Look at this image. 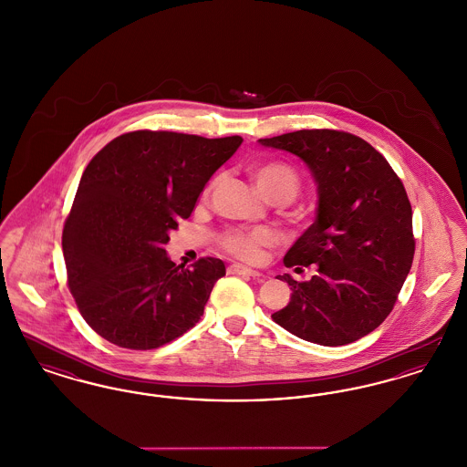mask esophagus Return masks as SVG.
<instances>
[{"label":"esophagus","instance_id":"1","mask_svg":"<svg viewBox=\"0 0 467 467\" xmlns=\"http://www.w3.org/2000/svg\"><path fill=\"white\" fill-rule=\"evenodd\" d=\"M227 273L229 275H244V276H252V278H261L263 273L255 271V269H250V267L242 266V265H231L227 267Z\"/></svg>","mask_w":467,"mask_h":467}]
</instances>
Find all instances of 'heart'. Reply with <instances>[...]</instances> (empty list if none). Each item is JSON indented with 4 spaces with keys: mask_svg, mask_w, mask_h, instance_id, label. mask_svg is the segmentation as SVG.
I'll use <instances>...</instances> for the list:
<instances>
[{
    "mask_svg": "<svg viewBox=\"0 0 467 467\" xmlns=\"http://www.w3.org/2000/svg\"><path fill=\"white\" fill-rule=\"evenodd\" d=\"M252 177L257 191L266 198H285L294 200L299 191V178L296 171L282 162H266L252 170ZM275 244V236L265 231H227L221 238L223 248L244 261H257L263 246Z\"/></svg>",
    "mask_w": 467,
    "mask_h": 467,
    "instance_id": "heart-1",
    "label": "heart"
}]
</instances>
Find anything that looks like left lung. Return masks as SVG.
<instances>
[{
	"mask_svg": "<svg viewBox=\"0 0 467 467\" xmlns=\"http://www.w3.org/2000/svg\"><path fill=\"white\" fill-rule=\"evenodd\" d=\"M299 157L317 185V213L284 265L315 266L308 282L285 280L289 305L271 318L289 333L324 347L354 343L394 308L411 269V204L398 175L362 138L303 130L259 140Z\"/></svg>",
	"mask_w": 467,
	"mask_h": 467,
	"instance_id": "left-lung-1",
	"label": "left lung"
}]
</instances>
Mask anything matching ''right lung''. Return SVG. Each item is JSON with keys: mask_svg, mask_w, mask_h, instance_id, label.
I'll list each match as a JSON object with an SVG mask.
<instances>
[{"mask_svg": "<svg viewBox=\"0 0 467 467\" xmlns=\"http://www.w3.org/2000/svg\"><path fill=\"white\" fill-rule=\"evenodd\" d=\"M242 141L134 131L92 157L65 223L63 254L67 287L101 337L150 350L200 322L225 266L213 257L177 266L164 244Z\"/></svg>", "mask_w": 467, "mask_h": 467, "instance_id": "right-lung-1", "label": "right lung"}]
</instances>
